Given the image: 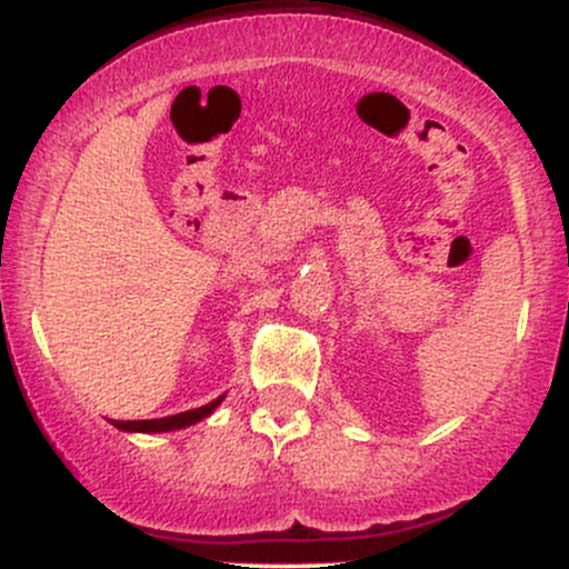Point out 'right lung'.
<instances>
[{
    "label": "right lung",
    "mask_w": 569,
    "mask_h": 569,
    "mask_svg": "<svg viewBox=\"0 0 569 569\" xmlns=\"http://www.w3.org/2000/svg\"><path fill=\"white\" fill-rule=\"evenodd\" d=\"M224 398L227 393H221L219 398H213L211 403H206V407L179 411V415L162 417V420H112V426L117 430H126V433H168V430H181V428L194 426V422L206 420V417L211 415Z\"/></svg>",
    "instance_id": "add662e5"
}]
</instances>
